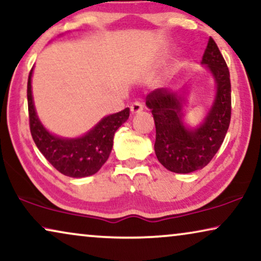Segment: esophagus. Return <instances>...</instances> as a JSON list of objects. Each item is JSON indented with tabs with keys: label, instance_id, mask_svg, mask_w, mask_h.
Segmentation results:
<instances>
[{
	"label": "esophagus",
	"instance_id": "1",
	"mask_svg": "<svg viewBox=\"0 0 261 261\" xmlns=\"http://www.w3.org/2000/svg\"><path fill=\"white\" fill-rule=\"evenodd\" d=\"M143 109H144V106H143L142 102H139V101H135L134 104L130 106L132 115H137V113L143 111Z\"/></svg>",
	"mask_w": 261,
	"mask_h": 261
}]
</instances>
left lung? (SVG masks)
<instances>
[{
	"mask_svg": "<svg viewBox=\"0 0 261 261\" xmlns=\"http://www.w3.org/2000/svg\"><path fill=\"white\" fill-rule=\"evenodd\" d=\"M216 84V95L203 123L187 129L182 122V97L168 89H156L146 95L156 126L155 152L164 168L188 174L211 162L221 146L230 123L232 100L227 64L214 40L209 38L202 57Z\"/></svg>",
	"mask_w": 261,
	"mask_h": 261,
	"instance_id": "8db88e82",
	"label": "left lung"
}]
</instances>
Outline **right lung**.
<instances>
[{
    "instance_id": "add662e5",
    "label": "right lung",
    "mask_w": 261,
    "mask_h": 261,
    "mask_svg": "<svg viewBox=\"0 0 261 261\" xmlns=\"http://www.w3.org/2000/svg\"><path fill=\"white\" fill-rule=\"evenodd\" d=\"M31 69L27 84L29 127L40 152L59 172L69 177H86L97 172L108 161L113 136L130 115V109L104 117L92 130L78 138H61L49 134L36 116L32 95Z\"/></svg>"
}]
</instances>
